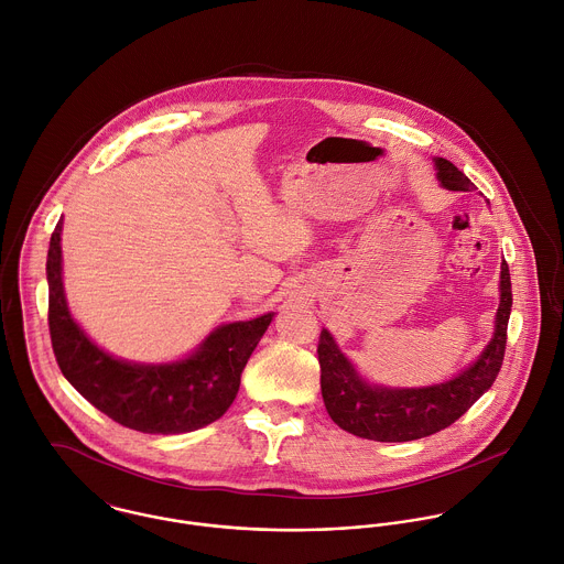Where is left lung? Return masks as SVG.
Here are the masks:
<instances>
[{
  "label": "left lung",
  "instance_id": "8db88e82",
  "mask_svg": "<svg viewBox=\"0 0 564 564\" xmlns=\"http://www.w3.org/2000/svg\"><path fill=\"white\" fill-rule=\"evenodd\" d=\"M438 183L451 192H468L473 183L443 156L434 159ZM512 310V283L508 263L499 274V307L492 338L475 361L464 366L449 381L423 388H390L370 383L341 352L336 338L323 329L318 341L321 390L332 421L344 432L377 441L408 443L432 436L455 423L497 379L506 332Z\"/></svg>",
  "mask_w": 564,
  "mask_h": 564
}]
</instances>
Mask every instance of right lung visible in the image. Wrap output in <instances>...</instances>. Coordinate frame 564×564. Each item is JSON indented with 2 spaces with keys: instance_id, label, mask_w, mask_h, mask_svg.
Listing matches in <instances>:
<instances>
[{
  "instance_id": "right-lung-1",
  "label": "right lung",
  "mask_w": 564,
  "mask_h": 564,
  "mask_svg": "<svg viewBox=\"0 0 564 564\" xmlns=\"http://www.w3.org/2000/svg\"><path fill=\"white\" fill-rule=\"evenodd\" d=\"M63 218L47 250L50 336L65 379L115 423L143 434H185L218 421L274 312L216 327L189 355L165 364L119 359L74 321L63 288Z\"/></svg>"
}]
</instances>
